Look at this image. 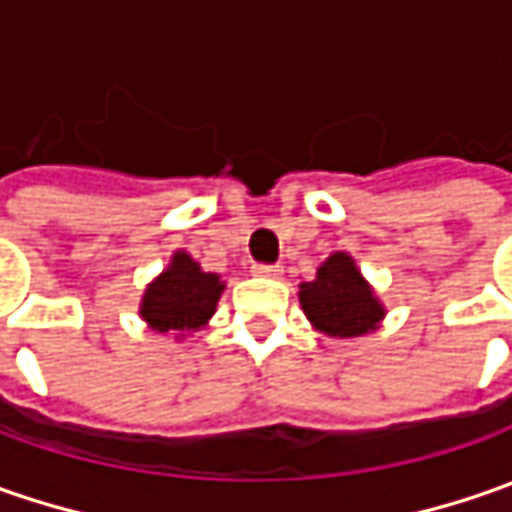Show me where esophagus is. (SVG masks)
I'll use <instances>...</instances> for the list:
<instances>
[{
  "mask_svg": "<svg viewBox=\"0 0 512 512\" xmlns=\"http://www.w3.org/2000/svg\"><path fill=\"white\" fill-rule=\"evenodd\" d=\"M253 273L256 276H265V279H279L282 276V265H256Z\"/></svg>",
  "mask_w": 512,
  "mask_h": 512,
  "instance_id": "esophagus-1",
  "label": "esophagus"
}]
</instances>
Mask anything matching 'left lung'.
Returning <instances> with one entry per match:
<instances>
[{
    "label": "left lung",
    "instance_id": "1",
    "mask_svg": "<svg viewBox=\"0 0 512 512\" xmlns=\"http://www.w3.org/2000/svg\"><path fill=\"white\" fill-rule=\"evenodd\" d=\"M299 302L310 325L333 339H353L376 330L384 319L382 302L364 282L353 256L333 253L313 282L299 285Z\"/></svg>",
    "mask_w": 512,
    "mask_h": 512
}]
</instances>
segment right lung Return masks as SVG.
Masks as SVG:
<instances>
[{
  "label": "right lung",
  "mask_w": 512,
  "mask_h": 512,
  "mask_svg": "<svg viewBox=\"0 0 512 512\" xmlns=\"http://www.w3.org/2000/svg\"><path fill=\"white\" fill-rule=\"evenodd\" d=\"M225 282L205 273L185 250H176L165 273H159L145 290L139 316L159 333H193L216 313Z\"/></svg>",
  "instance_id": "add662e5"
}]
</instances>
